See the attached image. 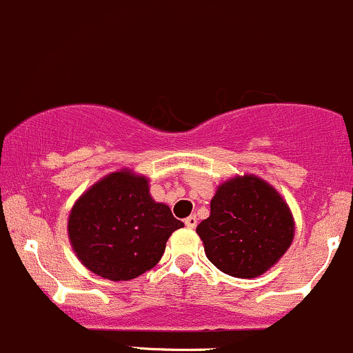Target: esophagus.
Here are the masks:
<instances>
[{
    "mask_svg": "<svg viewBox=\"0 0 353 353\" xmlns=\"http://www.w3.org/2000/svg\"><path fill=\"white\" fill-rule=\"evenodd\" d=\"M185 226L190 228V230H194V228L197 226V217H195V216H188L187 219H185Z\"/></svg>",
    "mask_w": 353,
    "mask_h": 353,
    "instance_id": "34e87169",
    "label": "esophagus"
}]
</instances>
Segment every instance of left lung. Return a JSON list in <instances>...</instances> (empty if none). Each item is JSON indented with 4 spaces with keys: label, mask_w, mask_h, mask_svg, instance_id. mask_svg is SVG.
<instances>
[{
    "label": "left lung",
    "mask_w": 353,
    "mask_h": 353,
    "mask_svg": "<svg viewBox=\"0 0 353 353\" xmlns=\"http://www.w3.org/2000/svg\"><path fill=\"white\" fill-rule=\"evenodd\" d=\"M205 255L224 274L253 279L287 252L294 221L279 192L253 175L236 176L217 188L210 216L197 226Z\"/></svg>",
    "instance_id": "8db88e82"
}]
</instances>
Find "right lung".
<instances>
[{
    "instance_id": "1",
    "label": "right lung",
    "mask_w": 353,
    "mask_h": 353,
    "mask_svg": "<svg viewBox=\"0 0 353 353\" xmlns=\"http://www.w3.org/2000/svg\"><path fill=\"white\" fill-rule=\"evenodd\" d=\"M183 223L165 203L151 199L144 176L115 172L78 199L68 232L74 253L93 274L130 281L151 270L165 253L173 231Z\"/></svg>"
}]
</instances>
